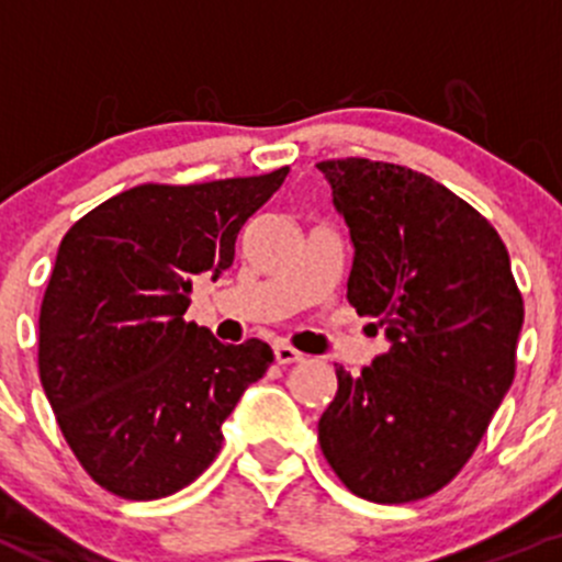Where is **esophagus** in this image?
<instances>
[{
  "mask_svg": "<svg viewBox=\"0 0 562 562\" xmlns=\"http://www.w3.org/2000/svg\"><path fill=\"white\" fill-rule=\"evenodd\" d=\"M274 359H277V364H296V361H304V353H299L296 348H291V345H285V342H277L274 345Z\"/></svg>",
  "mask_w": 562,
  "mask_h": 562,
  "instance_id": "esophagus-1",
  "label": "esophagus"
}]
</instances>
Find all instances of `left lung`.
I'll list each match as a JSON object with an SVG mask.
<instances>
[{
  "mask_svg": "<svg viewBox=\"0 0 562 562\" xmlns=\"http://www.w3.org/2000/svg\"><path fill=\"white\" fill-rule=\"evenodd\" d=\"M317 171L353 241L348 302L389 339L361 375L337 367L321 451L364 501H422L464 468L512 389L522 293L497 231L449 187L364 157Z\"/></svg>",
  "mask_w": 562,
  "mask_h": 562,
  "instance_id": "8db88e82",
  "label": "left lung"
}]
</instances>
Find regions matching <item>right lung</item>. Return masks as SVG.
Listing matches in <instances>:
<instances>
[{
  "label": "right lung",
  "instance_id": "right-lung-1",
  "mask_svg": "<svg viewBox=\"0 0 562 562\" xmlns=\"http://www.w3.org/2000/svg\"><path fill=\"white\" fill-rule=\"evenodd\" d=\"M285 176L138 184L61 239L40 307V383L103 490L157 501L192 484L274 361L260 339L223 345L184 313L192 282L231 269L236 236Z\"/></svg>",
  "mask_w": 562,
  "mask_h": 562
}]
</instances>
